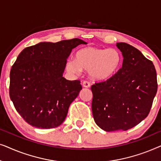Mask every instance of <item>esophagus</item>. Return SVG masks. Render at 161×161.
I'll return each mask as SVG.
<instances>
[{
    "label": "esophagus",
    "mask_w": 161,
    "mask_h": 161,
    "mask_svg": "<svg viewBox=\"0 0 161 161\" xmlns=\"http://www.w3.org/2000/svg\"><path fill=\"white\" fill-rule=\"evenodd\" d=\"M82 85H83V86L85 87V88L90 87V83L88 82V81H83Z\"/></svg>",
    "instance_id": "obj_1"
}]
</instances>
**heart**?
<instances>
[{"label":"heart","mask_w":161,"mask_h":161,"mask_svg":"<svg viewBox=\"0 0 161 161\" xmlns=\"http://www.w3.org/2000/svg\"><path fill=\"white\" fill-rule=\"evenodd\" d=\"M76 59L70 58L66 69L71 74H79L88 70L91 78L105 80L117 73L122 64V56L118 50L86 47L76 53Z\"/></svg>","instance_id":"b5f03b06"}]
</instances>
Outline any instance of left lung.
Listing matches in <instances>:
<instances>
[{"label":"left lung","mask_w":161,"mask_h":161,"mask_svg":"<svg viewBox=\"0 0 161 161\" xmlns=\"http://www.w3.org/2000/svg\"><path fill=\"white\" fill-rule=\"evenodd\" d=\"M116 45L123 56L122 68L91 87L94 122L107 132L127 130L139 124L148 116L158 89L153 63L129 44Z\"/></svg>","instance_id":"1"}]
</instances>
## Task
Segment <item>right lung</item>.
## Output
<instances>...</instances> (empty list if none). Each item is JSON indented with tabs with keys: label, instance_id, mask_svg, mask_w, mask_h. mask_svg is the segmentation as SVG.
I'll use <instances>...</instances> for the list:
<instances>
[{
	"label": "right lung",
	"instance_id": "obj_1",
	"mask_svg": "<svg viewBox=\"0 0 161 161\" xmlns=\"http://www.w3.org/2000/svg\"><path fill=\"white\" fill-rule=\"evenodd\" d=\"M87 44L75 38L39 42L24 49L10 72L9 95L25 122L50 129L65 120L71 103L82 89L80 81L63 77L72 49Z\"/></svg>",
	"mask_w": 161,
	"mask_h": 161
}]
</instances>
